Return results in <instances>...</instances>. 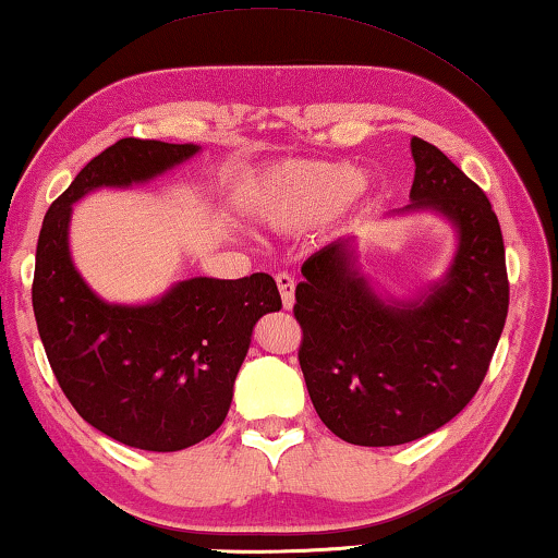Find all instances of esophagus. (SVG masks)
Here are the masks:
<instances>
[{
	"label": "esophagus",
	"instance_id": "esophagus-1",
	"mask_svg": "<svg viewBox=\"0 0 558 558\" xmlns=\"http://www.w3.org/2000/svg\"><path fill=\"white\" fill-rule=\"evenodd\" d=\"M276 282H278L282 305H286V308H293V303H295V280L290 278L288 272H278Z\"/></svg>",
	"mask_w": 558,
	"mask_h": 558
}]
</instances>
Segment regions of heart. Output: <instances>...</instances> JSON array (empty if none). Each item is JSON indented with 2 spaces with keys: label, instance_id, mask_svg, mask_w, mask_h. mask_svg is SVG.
<instances>
[{
  "label": "heart",
  "instance_id": "heart-1",
  "mask_svg": "<svg viewBox=\"0 0 558 558\" xmlns=\"http://www.w3.org/2000/svg\"><path fill=\"white\" fill-rule=\"evenodd\" d=\"M361 190V171L347 161L293 163L272 182L263 215L278 230L316 225Z\"/></svg>",
  "mask_w": 558,
  "mask_h": 558
}]
</instances>
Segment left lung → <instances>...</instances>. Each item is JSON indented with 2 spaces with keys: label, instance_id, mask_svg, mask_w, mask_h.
<instances>
[{
  "label": "left lung",
  "instance_id": "1",
  "mask_svg": "<svg viewBox=\"0 0 558 558\" xmlns=\"http://www.w3.org/2000/svg\"><path fill=\"white\" fill-rule=\"evenodd\" d=\"M412 204L452 219L460 247L425 301L384 303L347 242L303 263L293 316L318 417L351 445L420 439L465 410L488 374L508 316L506 247L496 211L437 146L414 136Z\"/></svg>",
  "mask_w": 558,
  "mask_h": 558
}]
</instances>
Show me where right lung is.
<instances>
[{"label":"right lung","mask_w":558,"mask_h":558,"mask_svg":"<svg viewBox=\"0 0 558 558\" xmlns=\"http://www.w3.org/2000/svg\"><path fill=\"white\" fill-rule=\"evenodd\" d=\"M197 151L194 144L116 141L50 204L37 240L33 308L54 379L88 425L138 450H184L215 433L255 324L282 308L268 272L192 278L156 303L111 305L73 268V202L98 186L146 182Z\"/></svg>","instance_id":"right-lung-1"}]
</instances>
